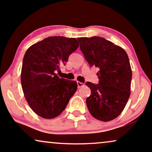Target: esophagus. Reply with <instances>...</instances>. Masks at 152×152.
Listing matches in <instances>:
<instances>
[{
	"label": "esophagus",
	"mask_w": 152,
	"mask_h": 152,
	"mask_svg": "<svg viewBox=\"0 0 152 152\" xmlns=\"http://www.w3.org/2000/svg\"><path fill=\"white\" fill-rule=\"evenodd\" d=\"M77 87L78 88H81V87H83L85 86V84L81 83V82H79V81H77Z\"/></svg>",
	"instance_id": "esophagus-1"
}]
</instances>
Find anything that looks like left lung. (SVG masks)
<instances>
[{
    "instance_id": "1",
    "label": "left lung",
    "mask_w": 152,
    "mask_h": 152,
    "mask_svg": "<svg viewBox=\"0 0 152 152\" xmlns=\"http://www.w3.org/2000/svg\"><path fill=\"white\" fill-rule=\"evenodd\" d=\"M80 47L91 67H95L99 84L87 82L91 94L86 103L91 115L109 122L117 118L130 96L132 72L123 48L101 37H79Z\"/></svg>"
}]
</instances>
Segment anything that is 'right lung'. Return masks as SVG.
<instances>
[{
    "instance_id": "right-lung-1",
    "label": "right lung",
    "mask_w": 152,
    "mask_h": 152,
    "mask_svg": "<svg viewBox=\"0 0 152 152\" xmlns=\"http://www.w3.org/2000/svg\"><path fill=\"white\" fill-rule=\"evenodd\" d=\"M78 47L76 38L53 36L27 50L21 69V85L30 108L42 118L60 115L77 91L75 81L59 77L57 72Z\"/></svg>"
}]
</instances>
